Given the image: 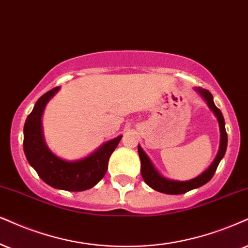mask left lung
I'll return each mask as SVG.
<instances>
[{
	"instance_id": "8db88e82",
	"label": "left lung",
	"mask_w": 248,
	"mask_h": 248,
	"mask_svg": "<svg viewBox=\"0 0 248 248\" xmlns=\"http://www.w3.org/2000/svg\"><path fill=\"white\" fill-rule=\"evenodd\" d=\"M195 91L200 94L201 96L203 97L204 101L207 102V105L210 109L213 110L214 115L217 117L218 124H219V132H221V140H219V148L218 153L216 155L215 160L213 161V163L210 164V167L206 171H203L201 175L195 177L193 179L185 180V182H179V180H171L168 178H164L163 176L160 175V172L155 169L153 163L149 160V157L146 155V153L142 151V148L138 145V153L140 161H141V176L142 179L145 180V183L147 184L149 187H152L155 191L161 192V193L166 194H183L186 193V192L191 191V189L198 188L200 186L209 182L210 179L213 178L214 173H215L216 169H217L219 162L224 156L225 151H227V145H228V134L227 131H225V123L224 118H223V115L217 107L215 106L213 100V95L209 91L203 90V88L197 87Z\"/></svg>"
}]
</instances>
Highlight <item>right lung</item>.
Instances as JSON below:
<instances>
[{"label":"right lung","mask_w":248,"mask_h":248,"mask_svg":"<svg viewBox=\"0 0 248 248\" xmlns=\"http://www.w3.org/2000/svg\"><path fill=\"white\" fill-rule=\"evenodd\" d=\"M59 91L60 87H55L44 94L27 116L24 125V153L46 184L64 191H86L95 186L106 175L110 155L123 136L109 140L81 160L65 161L56 156L45 142L41 117L48 101Z\"/></svg>","instance_id":"obj_1"}]
</instances>
